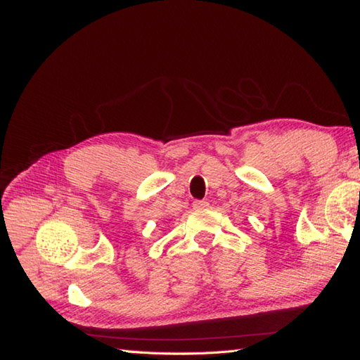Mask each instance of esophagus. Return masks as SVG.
<instances>
[{"label":"esophagus","instance_id":"1","mask_svg":"<svg viewBox=\"0 0 360 360\" xmlns=\"http://www.w3.org/2000/svg\"><path fill=\"white\" fill-rule=\"evenodd\" d=\"M209 205L207 201H193V207L195 209H205Z\"/></svg>","mask_w":360,"mask_h":360}]
</instances>
